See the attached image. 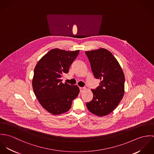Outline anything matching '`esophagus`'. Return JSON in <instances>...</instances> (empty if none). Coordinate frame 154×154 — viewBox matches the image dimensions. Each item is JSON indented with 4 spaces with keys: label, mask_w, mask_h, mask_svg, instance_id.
Returning a JSON list of instances; mask_svg holds the SVG:
<instances>
[{
    "label": "esophagus",
    "mask_w": 154,
    "mask_h": 154,
    "mask_svg": "<svg viewBox=\"0 0 154 154\" xmlns=\"http://www.w3.org/2000/svg\"><path fill=\"white\" fill-rule=\"evenodd\" d=\"M85 89H86L85 87H80V91H81V92H83V91H84Z\"/></svg>",
    "instance_id": "esophagus-1"
}]
</instances>
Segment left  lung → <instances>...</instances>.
Segmentation results:
<instances>
[{
	"label": "left lung",
	"mask_w": 154,
	"mask_h": 154,
	"mask_svg": "<svg viewBox=\"0 0 154 154\" xmlns=\"http://www.w3.org/2000/svg\"><path fill=\"white\" fill-rule=\"evenodd\" d=\"M95 78L101 81L91 89L93 98L86 105L98 116L108 115L114 110L125 94V75L117 59L109 50L100 48L85 51Z\"/></svg>",
	"instance_id": "8db88e82"
}]
</instances>
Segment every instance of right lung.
I'll use <instances>...</instances> for the list:
<instances>
[{"instance_id": "add662e5", "label": "right lung", "mask_w": 154, "mask_h": 154, "mask_svg": "<svg viewBox=\"0 0 154 154\" xmlns=\"http://www.w3.org/2000/svg\"><path fill=\"white\" fill-rule=\"evenodd\" d=\"M79 50L66 51L59 48L50 50L35 67L32 88L38 102L45 110L54 115L70 110L79 88L77 85L63 84L60 78L69 72Z\"/></svg>"}]
</instances>
